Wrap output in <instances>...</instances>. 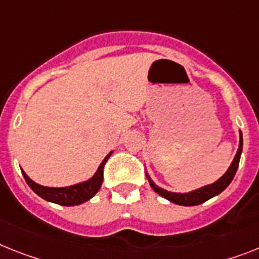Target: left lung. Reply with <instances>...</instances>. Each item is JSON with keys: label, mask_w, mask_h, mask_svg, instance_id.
<instances>
[{"label": "left lung", "mask_w": 259, "mask_h": 259, "mask_svg": "<svg viewBox=\"0 0 259 259\" xmlns=\"http://www.w3.org/2000/svg\"><path fill=\"white\" fill-rule=\"evenodd\" d=\"M241 153H242V133L240 132V146H238V150H237V154L234 156L233 162L230 164V167L228 168V171L224 174L220 179L214 182L213 184H209V186H205L203 188H199L196 191H192V192L188 193H175V192H168V191L163 190V188H159L158 186H155L153 180L149 179V183L151 186L154 191L156 193H159L160 196L164 197V199L170 200L172 203L178 204V205H186V207H192V205H199V204L207 201V200L212 199L213 196L219 195V193L223 192L225 188L230 184V182L233 180L234 175L237 172V168H238V163H240Z\"/></svg>", "instance_id": "8db88e82"}]
</instances>
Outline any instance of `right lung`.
I'll return each instance as SVG.
<instances>
[{"mask_svg": "<svg viewBox=\"0 0 259 259\" xmlns=\"http://www.w3.org/2000/svg\"><path fill=\"white\" fill-rule=\"evenodd\" d=\"M112 154V153H110ZM110 154L105 156V159L101 162L99 170L92 178L84 183L75 184L71 187H63V188H52V187H43L40 184L32 182L27 175L22 171L23 178H25L26 183L29 184L34 192L40 196L42 199L51 201V203L59 204V205H66V207H71V205H79V204L85 203L91 197H93L100 190V187L103 184L104 179V166H105L106 160L109 159Z\"/></svg>", "mask_w": 259, "mask_h": 259, "instance_id": "obj_1", "label": "right lung"}]
</instances>
